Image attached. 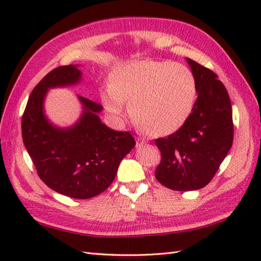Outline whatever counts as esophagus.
<instances>
[{
	"instance_id": "obj_1",
	"label": "esophagus",
	"mask_w": 261,
	"mask_h": 261,
	"mask_svg": "<svg viewBox=\"0 0 261 261\" xmlns=\"http://www.w3.org/2000/svg\"><path fill=\"white\" fill-rule=\"evenodd\" d=\"M146 142H147V140L145 139V138H137V147H140L142 145H145Z\"/></svg>"
}]
</instances>
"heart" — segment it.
I'll return each instance as SVG.
<instances>
[{
    "instance_id": "b5f03b06",
    "label": "heart",
    "mask_w": 261,
    "mask_h": 261,
    "mask_svg": "<svg viewBox=\"0 0 261 261\" xmlns=\"http://www.w3.org/2000/svg\"><path fill=\"white\" fill-rule=\"evenodd\" d=\"M196 97V82L181 64L135 60L111 70L110 85L101 93L107 112L121 119L125 102L138 124L153 135L176 132L190 116Z\"/></svg>"
}]
</instances>
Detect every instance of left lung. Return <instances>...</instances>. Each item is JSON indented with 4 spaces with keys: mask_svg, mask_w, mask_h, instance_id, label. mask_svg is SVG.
<instances>
[{
    "mask_svg": "<svg viewBox=\"0 0 261 261\" xmlns=\"http://www.w3.org/2000/svg\"><path fill=\"white\" fill-rule=\"evenodd\" d=\"M186 62L195 77L197 99L180 129L156 140L162 152L156 179L179 192L206 186L233 142L231 101L222 82L194 60Z\"/></svg>",
    "mask_w": 261,
    "mask_h": 261,
    "instance_id": "8db88e82",
    "label": "left lung"
}]
</instances>
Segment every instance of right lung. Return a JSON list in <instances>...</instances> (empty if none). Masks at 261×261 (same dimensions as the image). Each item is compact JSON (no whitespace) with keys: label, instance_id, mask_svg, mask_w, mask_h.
<instances>
[{"label":"right lung","instance_id":"add662e5","mask_svg":"<svg viewBox=\"0 0 261 261\" xmlns=\"http://www.w3.org/2000/svg\"><path fill=\"white\" fill-rule=\"evenodd\" d=\"M79 65L60 66L33 88L22 116V138L38 175L51 190L86 199L112 184L121 160L136 146L129 132L115 131L98 116L103 107L77 95L82 114L73 125L60 127L47 118L45 98L50 88L79 84Z\"/></svg>","mask_w":261,"mask_h":261}]
</instances>
